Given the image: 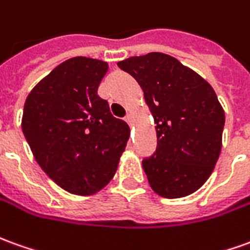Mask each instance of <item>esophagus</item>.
I'll return each mask as SVG.
<instances>
[{"mask_svg": "<svg viewBox=\"0 0 250 250\" xmlns=\"http://www.w3.org/2000/svg\"><path fill=\"white\" fill-rule=\"evenodd\" d=\"M134 118H135L134 112H128V113H127V116H125V122H127V123H130V125H132V122H134Z\"/></svg>", "mask_w": 250, "mask_h": 250, "instance_id": "34e87169", "label": "esophagus"}]
</instances>
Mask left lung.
<instances>
[{
  "instance_id": "1",
  "label": "left lung",
  "mask_w": 250,
  "mask_h": 250,
  "mask_svg": "<svg viewBox=\"0 0 250 250\" xmlns=\"http://www.w3.org/2000/svg\"><path fill=\"white\" fill-rule=\"evenodd\" d=\"M141 85L153 115L157 150L142 161L162 198H184L210 177L222 149L225 111L210 83L173 57L149 52L118 62Z\"/></svg>"
}]
</instances>
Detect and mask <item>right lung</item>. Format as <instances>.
<instances>
[{
    "mask_svg": "<svg viewBox=\"0 0 250 250\" xmlns=\"http://www.w3.org/2000/svg\"><path fill=\"white\" fill-rule=\"evenodd\" d=\"M108 63L74 57L58 64L28 95L21 127L35 160L74 195H93L118 169L130 138L125 120L97 95Z\"/></svg>",
    "mask_w": 250,
    "mask_h": 250,
    "instance_id": "1",
    "label": "right lung"
}]
</instances>
